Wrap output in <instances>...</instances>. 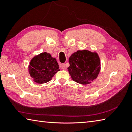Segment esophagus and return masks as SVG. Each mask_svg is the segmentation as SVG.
<instances>
[{"label": "esophagus", "instance_id": "1", "mask_svg": "<svg viewBox=\"0 0 132 132\" xmlns=\"http://www.w3.org/2000/svg\"><path fill=\"white\" fill-rule=\"evenodd\" d=\"M60 68L61 69H63V70H64L66 69V64L64 63H62L60 64Z\"/></svg>", "mask_w": 132, "mask_h": 132}]
</instances>
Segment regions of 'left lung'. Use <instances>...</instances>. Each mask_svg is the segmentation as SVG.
I'll return each instance as SVG.
<instances>
[{
    "instance_id": "obj_1",
    "label": "left lung",
    "mask_w": 132,
    "mask_h": 132,
    "mask_svg": "<svg viewBox=\"0 0 132 132\" xmlns=\"http://www.w3.org/2000/svg\"><path fill=\"white\" fill-rule=\"evenodd\" d=\"M69 73L74 82L83 85L90 84L96 79L101 69L99 55L87 50H77L69 58Z\"/></svg>"
}]
</instances>
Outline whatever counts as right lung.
<instances>
[{
	"instance_id": "obj_1",
	"label": "right lung",
	"mask_w": 132,
	"mask_h": 132,
	"mask_svg": "<svg viewBox=\"0 0 132 132\" xmlns=\"http://www.w3.org/2000/svg\"><path fill=\"white\" fill-rule=\"evenodd\" d=\"M60 70L56 59L47 52L34 56L28 66L30 76L32 78L33 82L38 84L49 82Z\"/></svg>"
}]
</instances>
